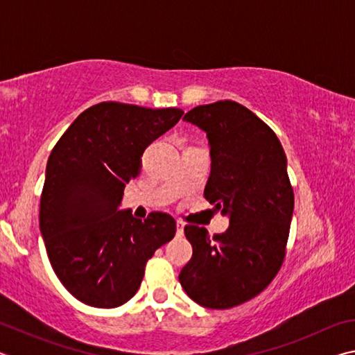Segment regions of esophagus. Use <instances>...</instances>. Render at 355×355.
Segmentation results:
<instances>
[{
    "instance_id": "34e87169",
    "label": "esophagus",
    "mask_w": 355,
    "mask_h": 355,
    "mask_svg": "<svg viewBox=\"0 0 355 355\" xmlns=\"http://www.w3.org/2000/svg\"><path fill=\"white\" fill-rule=\"evenodd\" d=\"M183 222L182 220H177V236H182L183 235Z\"/></svg>"
}]
</instances>
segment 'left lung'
Instances as JSON below:
<instances>
[{"instance_id":"left-lung-1","label":"left lung","mask_w":355,"mask_h":355,"mask_svg":"<svg viewBox=\"0 0 355 355\" xmlns=\"http://www.w3.org/2000/svg\"><path fill=\"white\" fill-rule=\"evenodd\" d=\"M183 120L207 133L211 172L203 196L230 225L213 238L184 227L192 257L178 280L202 307L232 309L260 294L284 263L294 208L286 156L274 131L236 101L197 106Z\"/></svg>"}]
</instances>
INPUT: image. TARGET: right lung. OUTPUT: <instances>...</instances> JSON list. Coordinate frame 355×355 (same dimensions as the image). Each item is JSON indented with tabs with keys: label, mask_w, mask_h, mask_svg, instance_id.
<instances>
[{
	"label": "right lung",
	"mask_w": 355,
	"mask_h": 355,
	"mask_svg": "<svg viewBox=\"0 0 355 355\" xmlns=\"http://www.w3.org/2000/svg\"><path fill=\"white\" fill-rule=\"evenodd\" d=\"M183 116L103 101L78 116L48 158L40 232L53 271L70 294L97 309L135 296L155 250L175 236L167 213L136 219L119 209L125 184L141 172L142 153Z\"/></svg>",
	"instance_id": "1"
}]
</instances>
